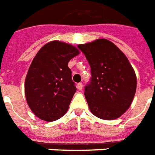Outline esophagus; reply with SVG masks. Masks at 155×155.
<instances>
[{
    "mask_svg": "<svg viewBox=\"0 0 155 155\" xmlns=\"http://www.w3.org/2000/svg\"><path fill=\"white\" fill-rule=\"evenodd\" d=\"M77 88L79 90H82L83 89V84H82V83H79V84H77Z\"/></svg>",
    "mask_w": 155,
    "mask_h": 155,
    "instance_id": "obj_1",
    "label": "esophagus"
}]
</instances>
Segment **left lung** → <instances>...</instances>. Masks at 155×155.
I'll list each match as a JSON object with an SVG mask.
<instances>
[{"instance_id":"1","label":"left lung","mask_w":155,"mask_h":155,"mask_svg":"<svg viewBox=\"0 0 155 155\" xmlns=\"http://www.w3.org/2000/svg\"><path fill=\"white\" fill-rule=\"evenodd\" d=\"M91 68L84 96L89 109L97 117L114 120L130 108L137 79L132 66L119 48L107 39L79 45Z\"/></svg>"}]
</instances>
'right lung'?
I'll list each match as a JSON object with an SVG mask.
<instances>
[{
  "mask_svg": "<svg viewBox=\"0 0 155 155\" xmlns=\"http://www.w3.org/2000/svg\"><path fill=\"white\" fill-rule=\"evenodd\" d=\"M79 53L71 45L53 41L35 55L25 78V94L28 105L38 118L54 121L68 111L76 92L68 65Z\"/></svg>",
  "mask_w": 155,
  "mask_h": 155,
  "instance_id": "right-lung-1",
  "label": "right lung"
}]
</instances>
